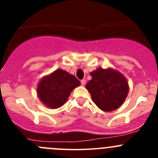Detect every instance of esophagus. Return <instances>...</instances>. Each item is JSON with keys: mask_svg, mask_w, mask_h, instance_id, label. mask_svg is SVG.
<instances>
[{"mask_svg": "<svg viewBox=\"0 0 158 158\" xmlns=\"http://www.w3.org/2000/svg\"><path fill=\"white\" fill-rule=\"evenodd\" d=\"M85 79H82V80H81V85H82V86H84V85H85Z\"/></svg>", "mask_w": 158, "mask_h": 158, "instance_id": "1", "label": "esophagus"}]
</instances>
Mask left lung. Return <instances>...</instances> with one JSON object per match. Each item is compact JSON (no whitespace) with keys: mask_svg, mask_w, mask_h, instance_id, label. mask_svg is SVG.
<instances>
[{"mask_svg":"<svg viewBox=\"0 0 158 158\" xmlns=\"http://www.w3.org/2000/svg\"><path fill=\"white\" fill-rule=\"evenodd\" d=\"M90 75L92 79L85 85V88L98 109L111 111L121 107L129 91L125 76L112 68H97Z\"/></svg>","mask_w":158,"mask_h":158,"instance_id":"left-lung-1","label":"left lung"}]
</instances>
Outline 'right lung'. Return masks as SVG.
<instances>
[{
    "mask_svg": "<svg viewBox=\"0 0 158 158\" xmlns=\"http://www.w3.org/2000/svg\"><path fill=\"white\" fill-rule=\"evenodd\" d=\"M80 85L76 76L66 70L58 69L40 80L36 93L44 106L49 109H58L66 102L72 91Z\"/></svg>",
    "mask_w": 158,
    "mask_h": 158,
    "instance_id": "obj_1",
    "label": "right lung"
}]
</instances>
